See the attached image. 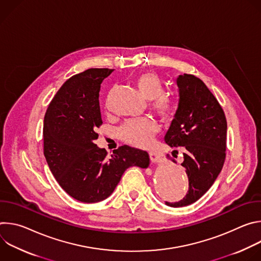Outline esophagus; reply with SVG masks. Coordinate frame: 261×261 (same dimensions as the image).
Returning a JSON list of instances; mask_svg holds the SVG:
<instances>
[{
  "label": "esophagus",
  "instance_id": "34e87169",
  "mask_svg": "<svg viewBox=\"0 0 261 261\" xmlns=\"http://www.w3.org/2000/svg\"><path fill=\"white\" fill-rule=\"evenodd\" d=\"M150 154V158L152 160V162H158L160 160V156L157 154V153H154V152H150L148 153Z\"/></svg>",
  "mask_w": 261,
  "mask_h": 261
}]
</instances>
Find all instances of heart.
<instances>
[{
	"label": "heart",
	"mask_w": 261,
	"mask_h": 261,
	"mask_svg": "<svg viewBox=\"0 0 261 261\" xmlns=\"http://www.w3.org/2000/svg\"><path fill=\"white\" fill-rule=\"evenodd\" d=\"M132 83L142 97L148 100V107L157 118L165 122L173 116L176 102L172 96L164 93V83L158 74L151 71L141 72L136 74ZM156 132V123L146 118L128 120L120 128L121 138L139 147L150 144Z\"/></svg>",
	"instance_id": "heart-1"
}]
</instances>
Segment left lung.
<instances>
[{
  "mask_svg": "<svg viewBox=\"0 0 261 261\" xmlns=\"http://www.w3.org/2000/svg\"><path fill=\"white\" fill-rule=\"evenodd\" d=\"M179 103L165 135L170 146H182L189 190L172 207L189 205L198 200L214 184L226 157L227 122L220 103L201 80L184 74L177 77Z\"/></svg>",
  "mask_w": 261,
  "mask_h": 261,
  "instance_id": "obj_1",
  "label": "left lung"
}]
</instances>
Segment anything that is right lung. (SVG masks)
<instances>
[{
  "label": "right lung",
  "mask_w": 261,
  "mask_h": 261,
  "mask_svg": "<svg viewBox=\"0 0 261 261\" xmlns=\"http://www.w3.org/2000/svg\"><path fill=\"white\" fill-rule=\"evenodd\" d=\"M113 71L91 68L71 76L44 117L43 153L49 169L66 193L86 203L107 198L130 166L150 164L148 154L139 148L122 145L108 157L94 143L102 125L100 85Z\"/></svg>",
  "instance_id": "1"
}]
</instances>
